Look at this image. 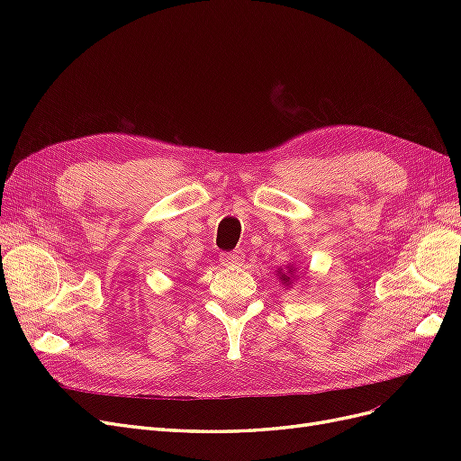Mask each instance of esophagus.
Returning a JSON list of instances; mask_svg holds the SVG:
<instances>
[{"instance_id":"1","label":"esophagus","mask_w":461,"mask_h":461,"mask_svg":"<svg viewBox=\"0 0 461 461\" xmlns=\"http://www.w3.org/2000/svg\"><path fill=\"white\" fill-rule=\"evenodd\" d=\"M242 258L244 256H242L240 249H239V252H225V254L219 256L222 265H239V263H242Z\"/></svg>"}]
</instances>
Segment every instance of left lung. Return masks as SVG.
<instances>
[{
	"mask_svg": "<svg viewBox=\"0 0 461 461\" xmlns=\"http://www.w3.org/2000/svg\"><path fill=\"white\" fill-rule=\"evenodd\" d=\"M290 275H292V269H290ZM283 278H285V281L288 283V278H290V276H288V273H286V275H283Z\"/></svg>",
	"mask_w": 461,
	"mask_h": 461,
	"instance_id": "obj_1",
	"label": "left lung"
}]
</instances>
